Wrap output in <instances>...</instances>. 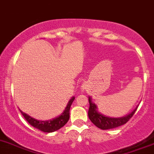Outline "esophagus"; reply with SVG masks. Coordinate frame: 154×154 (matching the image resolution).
<instances>
[{
	"instance_id": "esophagus-1",
	"label": "esophagus",
	"mask_w": 154,
	"mask_h": 154,
	"mask_svg": "<svg viewBox=\"0 0 154 154\" xmlns=\"http://www.w3.org/2000/svg\"><path fill=\"white\" fill-rule=\"evenodd\" d=\"M82 89H85L86 88V85L85 84H83L82 85Z\"/></svg>"
}]
</instances>
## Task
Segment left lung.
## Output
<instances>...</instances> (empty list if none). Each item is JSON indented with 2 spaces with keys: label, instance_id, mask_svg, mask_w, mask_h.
Instances as JSON below:
<instances>
[{
  "label": "left lung",
  "instance_id": "obj_1",
  "mask_svg": "<svg viewBox=\"0 0 154 154\" xmlns=\"http://www.w3.org/2000/svg\"><path fill=\"white\" fill-rule=\"evenodd\" d=\"M88 100L89 104H90V107L88 109L89 119L94 125L103 130L115 128L125 124L133 116L137 108L136 107L131 113L128 114L125 116L121 117V118H110V117L105 116L99 113L97 110V106L94 103H92L91 97H88Z\"/></svg>",
  "mask_w": 154,
  "mask_h": 154
}]
</instances>
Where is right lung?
I'll return each mask as SVG.
<instances>
[{"label": "right lung", "instance_id": "obj_1", "mask_svg": "<svg viewBox=\"0 0 154 154\" xmlns=\"http://www.w3.org/2000/svg\"><path fill=\"white\" fill-rule=\"evenodd\" d=\"M74 99V97H72V99H70L66 107L65 110L63 111V112L60 116L57 117V118L54 119L52 120H50V121H39V120H36L35 119L32 118L31 116H29V115H27L25 112H23L22 111H20V112L23 114V116L26 119V121L31 125L38 128V129L41 130V131H44V132H53V131H55L61 128L67 123V122L69 119L70 106H71Z\"/></svg>", "mask_w": 154, "mask_h": 154}]
</instances>
